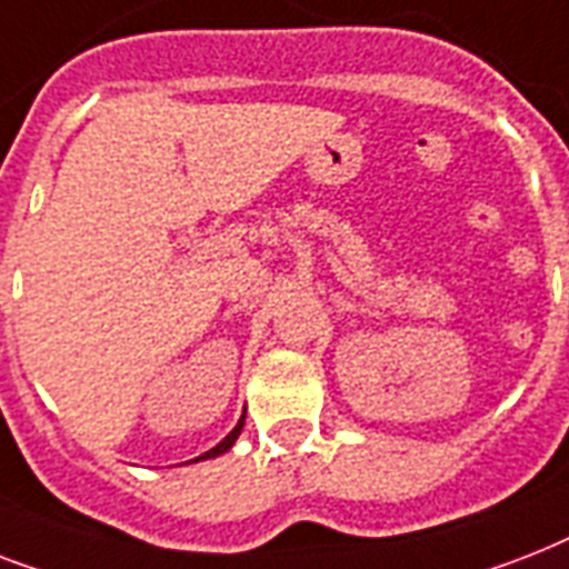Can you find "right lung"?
<instances>
[{"mask_svg": "<svg viewBox=\"0 0 569 569\" xmlns=\"http://www.w3.org/2000/svg\"><path fill=\"white\" fill-rule=\"evenodd\" d=\"M241 428H244V416H241V419H239V425H236V428H232V431L227 433V437H223V440L218 442V446H214V449L203 451V455H200V458H194V463H197V460H209V458H218V455H223V451H230V449H232V442L239 440Z\"/></svg>", "mask_w": 569, "mask_h": 569, "instance_id": "1", "label": "right lung"}]
</instances>
